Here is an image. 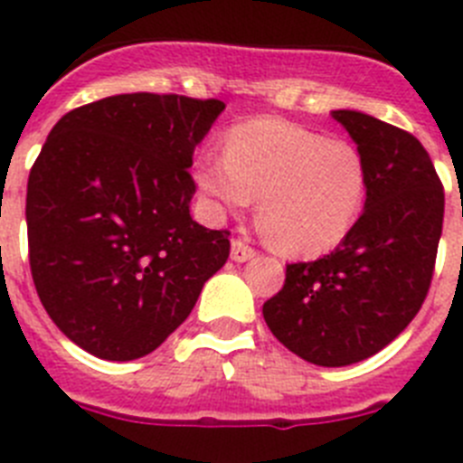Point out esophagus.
Listing matches in <instances>:
<instances>
[{
    "label": "esophagus",
    "instance_id": "obj_1",
    "mask_svg": "<svg viewBox=\"0 0 463 463\" xmlns=\"http://www.w3.org/2000/svg\"><path fill=\"white\" fill-rule=\"evenodd\" d=\"M255 257V250H252L250 245L243 243V241L236 239L234 243H232V260L234 261H248Z\"/></svg>",
    "mask_w": 463,
    "mask_h": 463
}]
</instances>
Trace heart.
<instances>
[{
	"label": "heart",
	"instance_id": "obj_1",
	"mask_svg": "<svg viewBox=\"0 0 463 463\" xmlns=\"http://www.w3.org/2000/svg\"><path fill=\"white\" fill-rule=\"evenodd\" d=\"M196 187L220 211L257 215L273 248L288 257H320L353 232L362 215L369 171L362 150L285 120L236 125L224 157L199 159Z\"/></svg>",
	"mask_w": 463,
	"mask_h": 463
}]
</instances>
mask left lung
Returning a JSON list of instances; mask_svg holds the SVG:
<instances>
[{
  "label": "left lung",
  "mask_w": 463,
  "mask_h": 463,
  "mask_svg": "<svg viewBox=\"0 0 463 463\" xmlns=\"http://www.w3.org/2000/svg\"><path fill=\"white\" fill-rule=\"evenodd\" d=\"M369 171L364 213L331 255L288 264L261 313L282 345L317 366H350L390 345L422 308L445 194L412 134L362 110H331Z\"/></svg>",
  "instance_id": "1"
}]
</instances>
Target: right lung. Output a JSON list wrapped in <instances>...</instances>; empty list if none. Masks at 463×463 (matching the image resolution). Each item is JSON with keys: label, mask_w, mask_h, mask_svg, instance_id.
<instances>
[{"label": "right lung", "mask_w": 463, "mask_h": 463, "mask_svg": "<svg viewBox=\"0 0 463 463\" xmlns=\"http://www.w3.org/2000/svg\"><path fill=\"white\" fill-rule=\"evenodd\" d=\"M218 99L116 94L69 110L27 181L30 267L57 329L109 362L146 357L224 267L229 232L194 222L187 174Z\"/></svg>", "instance_id": "add662e5"}]
</instances>
